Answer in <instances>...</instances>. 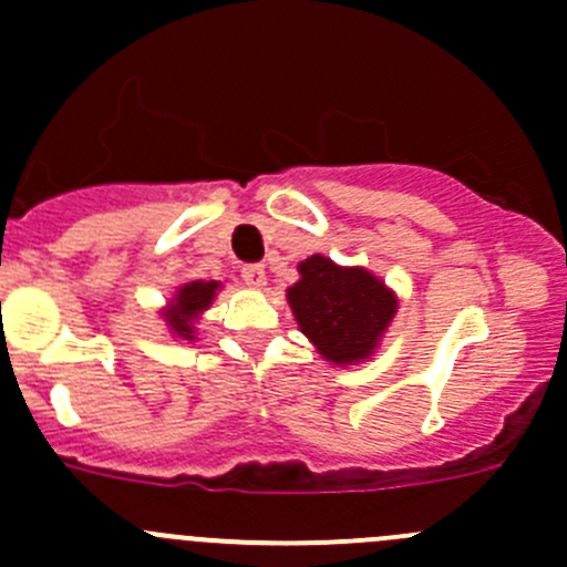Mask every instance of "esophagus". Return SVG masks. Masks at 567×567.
I'll use <instances>...</instances> for the list:
<instances>
[{
  "label": "esophagus",
  "instance_id": "obj_1",
  "mask_svg": "<svg viewBox=\"0 0 567 567\" xmlns=\"http://www.w3.org/2000/svg\"><path fill=\"white\" fill-rule=\"evenodd\" d=\"M240 274L243 282L251 285V288H262V285H266V268L257 266V262H254V266H243Z\"/></svg>",
  "mask_w": 567,
  "mask_h": 567
}]
</instances>
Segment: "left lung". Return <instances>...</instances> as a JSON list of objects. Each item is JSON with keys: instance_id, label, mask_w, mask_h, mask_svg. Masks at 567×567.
<instances>
[{"instance_id": "1", "label": "left lung", "mask_w": 567, "mask_h": 567, "mask_svg": "<svg viewBox=\"0 0 567 567\" xmlns=\"http://www.w3.org/2000/svg\"><path fill=\"white\" fill-rule=\"evenodd\" d=\"M288 305L319 355L338 367L367 361L396 313V296L383 279L367 268L336 266L321 254L299 262Z\"/></svg>"}]
</instances>
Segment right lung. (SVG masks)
<instances>
[{
	"label": "right lung",
	"mask_w": 567,
	"mask_h": 567,
	"mask_svg": "<svg viewBox=\"0 0 567 567\" xmlns=\"http://www.w3.org/2000/svg\"><path fill=\"white\" fill-rule=\"evenodd\" d=\"M220 290V282L209 279H195V282H184L182 288L176 290L167 308L162 310L164 324L173 332V338H182V341H195V321L200 319L206 308L212 305L215 293Z\"/></svg>",
	"instance_id": "obj_1"
}]
</instances>
